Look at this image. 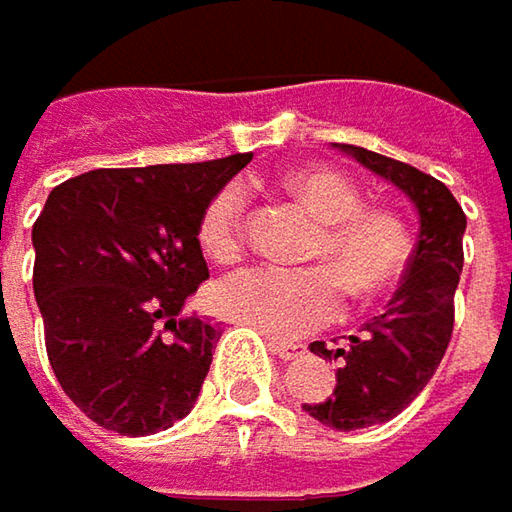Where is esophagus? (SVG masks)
<instances>
[{
    "label": "esophagus",
    "mask_w": 512,
    "mask_h": 512,
    "mask_svg": "<svg viewBox=\"0 0 512 512\" xmlns=\"http://www.w3.org/2000/svg\"><path fill=\"white\" fill-rule=\"evenodd\" d=\"M268 344H271V349H274L282 361H294V358H300V355L306 352L303 344H294V341H276V338H271Z\"/></svg>",
    "instance_id": "1"
}]
</instances>
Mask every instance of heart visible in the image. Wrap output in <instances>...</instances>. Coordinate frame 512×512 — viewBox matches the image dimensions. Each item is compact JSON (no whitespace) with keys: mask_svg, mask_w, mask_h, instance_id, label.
Wrapping results in <instances>:
<instances>
[{"mask_svg":"<svg viewBox=\"0 0 512 512\" xmlns=\"http://www.w3.org/2000/svg\"><path fill=\"white\" fill-rule=\"evenodd\" d=\"M285 189L320 221L311 244V259L320 265L241 268L215 282L212 303L224 317L274 338H300L341 314L344 288L361 300L390 291L408 271L411 233L396 212L364 206L361 189L338 168H294L285 174ZM247 201L241 180L224 183L209 198L198 224V241L209 259L230 262L241 253Z\"/></svg>","mask_w":512,"mask_h":512,"instance_id":"b5f03b06","label":"heart"}]
</instances>
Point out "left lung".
Wrapping results in <instances>:
<instances>
[{
	"instance_id": "obj_1",
	"label": "left lung",
	"mask_w": 512,
	"mask_h": 512,
	"mask_svg": "<svg viewBox=\"0 0 512 512\" xmlns=\"http://www.w3.org/2000/svg\"><path fill=\"white\" fill-rule=\"evenodd\" d=\"M341 151L396 183L420 212V241L387 311L373 317L361 335H349L344 349L311 344L320 358H341V367L332 396L303 408L329 428L352 431L402 414L437 373L455 329L466 215L455 195L420 168L358 145H341Z\"/></svg>"
}]
</instances>
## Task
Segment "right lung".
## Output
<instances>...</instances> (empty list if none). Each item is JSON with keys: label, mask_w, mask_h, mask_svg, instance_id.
Wrapping results in <instances>:
<instances>
[{"label": "right lung", "mask_w": 512, "mask_h": 512, "mask_svg": "<svg viewBox=\"0 0 512 512\" xmlns=\"http://www.w3.org/2000/svg\"><path fill=\"white\" fill-rule=\"evenodd\" d=\"M250 163L95 168L52 189L34 221V297L63 393L101 428L145 437L183 420L218 329L183 306L209 279L198 224Z\"/></svg>", "instance_id": "right-lung-1"}]
</instances>
